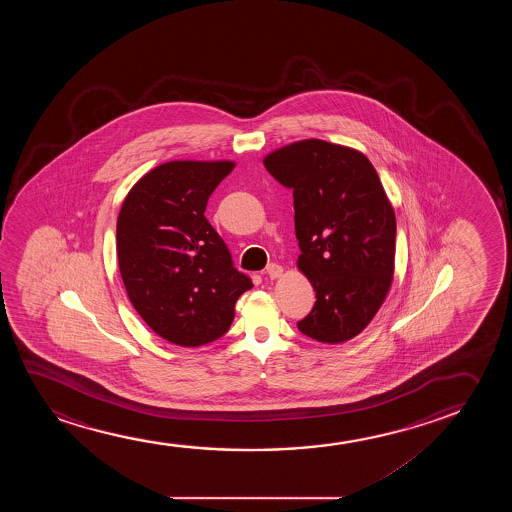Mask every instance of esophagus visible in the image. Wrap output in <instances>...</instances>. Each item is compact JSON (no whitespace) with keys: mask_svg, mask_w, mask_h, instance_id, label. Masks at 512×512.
I'll use <instances>...</instances> for the list:
<instances>
[{"mask_svg":"<svg viewBox=\"0 0 512 512\" xmlns=\"http://www.w3.org/2000/svg\"><path fill=\"white\" fill-rule=\"evenodd\" d=\"M281 273H283V267H281L280 264H269V266H267L266 274L271 280L280 278Z\"/></svg>","mask_w":512,"mask_h":512,"instance_id":"esophagus-1","label":"esophagus"}]
</instances>
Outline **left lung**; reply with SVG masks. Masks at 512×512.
<instances>
[{
  "mask_svg": "<svg viewBox=\"0 0 512 512\" xmlns=\"http://www.w3.org/2000/svg\"><path fill=\"white\" fill-rule=\"evenodd\" d=\"M264 166L294 190L297 267L316 292L297 327L320 343L350 341L392 287L397 224L378 173L362 152L323 140L278 148Z\"/></svg>",
  "mask_w": 512,
  "mask_h": 512,
  "instance_id": "8db88e82",
  "label": "left lung"
}]
</instances>
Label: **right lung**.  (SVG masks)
Segmentation results:
<instances>
[{"label":"right lung","instance_id":"1","mask_svg":"<svg viewBox=\"0 0 512 512\" xmlns=\"http://www.w3.org/2000/svg\"><path fill=\"white\" fill-rule=\"evenodd\" d=\"M231 161H171L129 190L117 218V257L129 301L157 336L201 346L224 336L253 287L204 217Z\"/></svg>","mask_w":512,"mask_h":512}]
</instances>
